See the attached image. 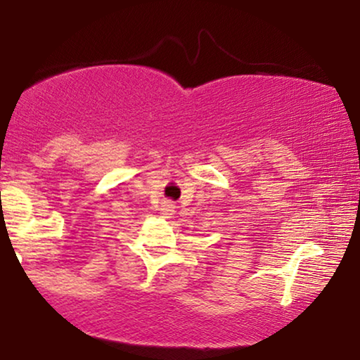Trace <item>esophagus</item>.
<instances>
[{"instance_id":"34e87169","label":"esophagus","mask_w":360,"mask_h":360,"mask_svg":"<svg viewBox=\"0 0 360 360\" xmlns=\"http://www.w3.org/2000/svg\"><path fill=\"white\" fill-rule=\"evenodd\" d=\"M160 211L165 218H170V214H174V211H175V205L172 203V201H164V203H162Z\"/></svg>"}]
</instances>
